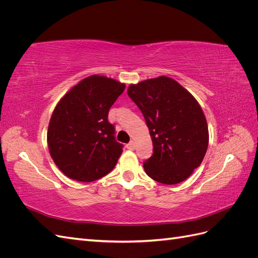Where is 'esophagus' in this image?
I'll use <instances>...</instances> for the list:
<instances>
[{
  "instance_id": "34e87169",
  "label": "esophagus",
  "mask_w": 258,
  "mask_h": 258,
  "mask_svg": "<svg viewBox=\"0 0 258 258\" xmlns=\"http://www.w3.org/2000/svg\"><path fill=\"white\" fill-rule=\"evenodd\" d=\"M127 148H128V150H130V151L135 150V143H134V142L128 143V144H127Z\"/></svg>"
}]
</instances>
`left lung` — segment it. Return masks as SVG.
<instances>
[{
	"instance_id": "1",
	"label": "left lung",
	"mask_w": 258,
	"mask_h": 258,
	"mask_svg": "<svg viewBox=\"0 0 258 258\" xmlns=\"http://www.w3.org/2000/svg\"><path fill=\"white\" fill-rule=\"evenodd\" d=\"M141 110L153 141V155L143 162L146 174L161 184L181 183L198 168L208 150L206 116L191 93L167 76L128 87Z\"/></svg>"
}]
</instances>
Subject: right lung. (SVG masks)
I'll list each match as a JSON object with an SVG mask.
<instances>
[{"label": "right lung", "mask_w": 258, "mask_h": 258, "mask_svg": "<svg viewBox=\"0 0 258 258\" xmlns=\"http://www.w3.org/2000/svg\"><path fill=\"white\" fill-rule=\"evenodd\" d=\"M124 84L105 76L86 77L54 107L47 131L49 153L68 177L92 182L116 166L122 144L115 140L108 111Z\"/></svg>", "instance_id": "right-lung-1"}]
</instances>
